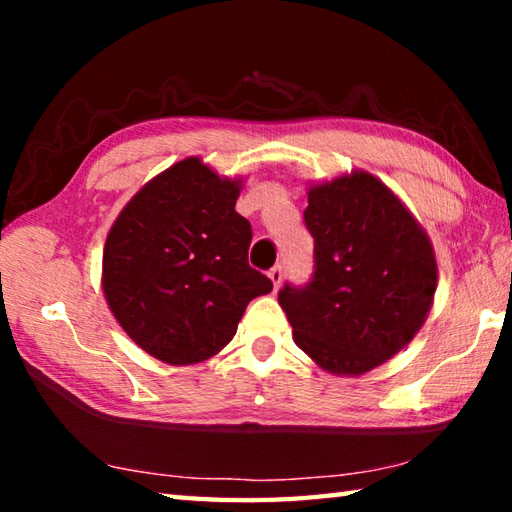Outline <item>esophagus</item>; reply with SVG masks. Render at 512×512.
I'll return each instance as SVG.
<instances>
[{"label": "esophagus", "mask_w": 512, "mask_h": 512, "mask_svg": "<svg viewBox=\"0 0 512 512\" xmlns=\"http://www.w3.org/2000/svg\"><path fill=\"white\" fill-rule=\"evenodd\" d=\"M268 280L273 282V289L275 291L280 289V284H282V266H273L271 271H268Z\"/></svg>", "instance_id": "obj_1"}]
</instances>
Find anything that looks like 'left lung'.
Returning <instances> with one entry per match:
<instances>
[{
    "instance_id": "1",
    "label": "left lung",
    "mask_w": 512,
    "mask_h": 512,
    "mask_svg": "<svg viewBox=\"0 0 512 512\" xmlns=\"http://www.w3.org/2000/svg\"><path fill=\"white\" fill-rule=\"evenodd\" d=\"M305 223L316 271L284 287L293 341L329 375L359 377L393 359L420 332L438 289L427 230L391 187L352 169L307 185Z\"/></svg>"
}]
</instances>
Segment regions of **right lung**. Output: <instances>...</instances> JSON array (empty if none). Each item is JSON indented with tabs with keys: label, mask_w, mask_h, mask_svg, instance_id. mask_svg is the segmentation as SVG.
Returning a JSON list of instances; mask_svg holds the SVG:
<instances>
[{
	"label": "right lung",
	"mask_w": 512,
	"mask_h": 512,
	"mask_svg": "<svg viewBox=\"0 0 512 512\" xmlns=\"http://www.w3.org/2000/svg\"><path fill=\"white\" fill-rule=\"evenodd\" d=\"M244 180L192 155L153 176L108 232L101 287L112 316L169 366L219 354L248 302L273 291L248 266L253 232L235 210Z\"/></svg>",
	"instance_id": "obj_1"
}]
</instances>
